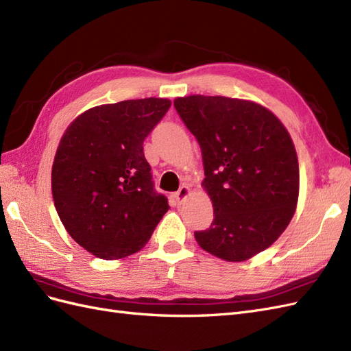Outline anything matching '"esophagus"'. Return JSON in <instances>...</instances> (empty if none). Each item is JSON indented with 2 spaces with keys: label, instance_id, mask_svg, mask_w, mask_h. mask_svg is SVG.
<instances>
[{
  "label": "esophagus",
  "instance_id": "esophagus-1",
  "mask_svg": "<svg viewBox=\"0 0 351 351\" xmlns=\"http://www.w3.org/2000/svg\"><path fill=\"white\" fill-rule=\"evenodd\" d=\"M192 195V190H190V187L189 186H182L178 189V192L174 195V199H176V202L177 204L180 205V204H183V202Z\"/></svg>",
  "mask_w": 351,
  "mask_h": 351
}]
</instances>
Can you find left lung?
<instances>
[{"label": "left lung", "mask_w": 351, "mask_h": 351, "mask_svg": "<svg viewBox=\"0 0 351 351\" xmlns=\"http://www.w3.org/2000/svg\"><path fill=\"white\" fill-rule=\"evenodd\" d=\"M174 107L197 139L202 187L214 221L195 239L205 252L243 262L268 249L289 227L299 200V159L289 130L263 105L190 95Z\"/></svg>", "instance_id": "1"}]
</instances>
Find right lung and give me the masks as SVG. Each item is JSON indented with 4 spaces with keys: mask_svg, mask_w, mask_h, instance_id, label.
<instances>
[{
    "mask_svg": "<svg viewBox=\"0 0 351 351\" xmlns=\"http://www.w3.org/2000/svg\"><path fill=\"white\" fill-rule=\"evenodd\" d=\"M169 107L167 98L98 105L61 136L52 199L71 239L93 256L114 261L139 252L169 209L143 154L145 137Z\"/></svg>",
    "mask_w": 351,
    "mask_h": 351,
    "instance_id": "obj_1",
    "label": "right lung"
}]
</instances>
